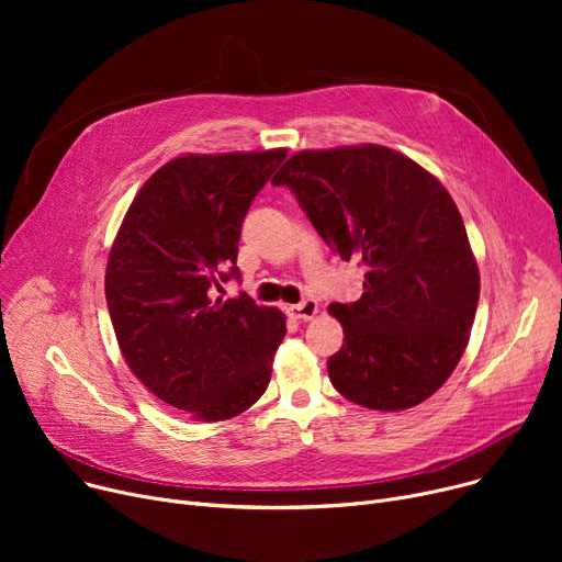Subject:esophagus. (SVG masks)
I'll return each mask as SVG.
<instances>
[{"mask_svg":"<svg viewBox=\"0 0 562 562\" xmlns=\"http://www.w3.org/2000/svg\"><path fill=\"white\" fill-rule=\"evenodd\" d=\"M316 312H318V303L314 299H307V301H303L299 305L286 307V314L291 318H299V321H310V318L316 316Z\"/></svg>","mask_w":562,"mask_h":562,"instance_id":"34e87169","label":"esophagus"}]
</instances>
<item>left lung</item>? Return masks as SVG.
<instances>
[{"label": "left lung", "instance_id": "8db88e82", "mask_svg": "<svg viewBox=\"0 0 562 562\" xmlns=\"http://www.w3.org/2000/svg\"><path fill=\"white\" fill-rule=\"evenodd\" d=\"M271 184L289 187L321 239L367 271L360 301L328 307L344 326L328 360L335 390L382 412L424 403L458 367L481 293L449 191L385 145L299 153Z\"/></svg>", "mask_w": 562, "mask_h": 562}]
</instances>
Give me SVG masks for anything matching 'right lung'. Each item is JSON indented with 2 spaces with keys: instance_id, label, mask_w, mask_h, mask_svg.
I'll use <instances>...</instances> for the list:
<instances>
[{
  "instance_id": "right-lung-1",
  "label": "right lung",
  "mask_w": 562,
  "mask_h": 562,
  "mask_svg": "<svg viewBox=\"0 0 562 562\" xmlns=\"http://www.w3.org/2000/svg\"><path fill=\"white\" fill-rule=\"evenodd\" d=\"M286 150L184 155L147 180L117 229L104 291L132 373L164 403L200 422L246 412L269 387L286 318L239 280L241 223Z\"/></svg>"
}]
</instances>
